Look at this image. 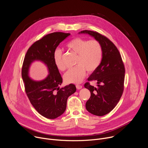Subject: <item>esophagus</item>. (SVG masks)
I'll list each match as a JSON object with an SVG mask.
<instances>
[{
    "instance_id": "obj_1",
    "label": "esophagus",
    "mask_w": 148,
    "mask_h": 148,
    "mask_svg": "<svg viewBox=\"0 0 148 148\" xmlns=\"http://www.w3.org/2000/svg\"><path fill=\"white\" fill-rule=\"evenodd\" d=\"M82 87V86H80V85H77V86H76V88H77V89H78V90L81 89Z\"/></svg>"
}]
</instances>
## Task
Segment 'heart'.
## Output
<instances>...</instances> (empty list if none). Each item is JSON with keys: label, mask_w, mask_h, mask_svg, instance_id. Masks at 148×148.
I'll return each instance as SVG.
<instances>
[{"label": "heart", "mask_w": 148, "mask_h": 148, "mask_svg": "<svg viewBox=\"0 0 148 148\" xmlns=\"http://www.w3.org/2000/svg\"><path fill=\"white\" fill-rule=\"evenodd\" d=\"M67 47L77 54L75 63L76 67L68 70L63 78L67 84H79L85 77L86 71L92 73L99 66L102 58V46L97 40H87L81 37H76L69 42ZM53 59L59 70L65 69L60 50L57 49L54 51Z\"/></svg>", "instance_id": "obj_1"}]
</instances>
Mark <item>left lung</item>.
Wrapping results in <instances>:
<instances>
[{
    "label": "left lung",
    "mask_w": 148,
    "mask_h": 148,
    "mask_svg": "<svg viewBox=\"0 0 148 148\" xmlns=\"http://www.w3.org/2000/svg\"><path fill=\"white\" fill-rule=\"evenodd\" d=\"M79 33L91 36L99 42L102 48L100 64L88 78L89 81H95L98 87L91 86L88 82L84 84V87L91 92L86 104L87 110L93 115L103 116L115 107L122 95L124 64L118 49L107 37L91 30H82Z\"/></svg>",
    "instance_id": "1"
}]
</instances>
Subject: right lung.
<instances>
[{"instance_id":"right-lung-1","label":"right lung","mask_w":148,"mask_h":148,"mask_svg":"<svg viewBox=\"0 0 148 148\" xmlns=\"http://www.w3.org/2000/svg\"><path fill=\"white\" fill-rule=\"evenodd\" d=\"M70 35L54 32L45 36L30 46L23 61L22 76L26 93L36 110L48 119H55L64 113L69 97L76 91L72 84L60 88L62 79L53 59L57 46ZM34 60L42 61L48 67L49 74L41 81H34L28 76L29 66Z\"/></svg>"}]
</instances>
